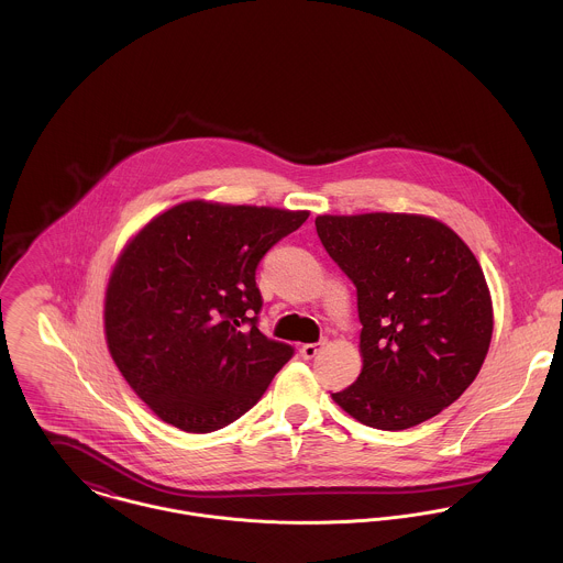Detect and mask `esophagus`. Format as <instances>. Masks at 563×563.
Listing matches in <instances>:
<instances>
[{
  "label": "esophagus",
  "instance_id": "1",
  "mask_svg": "<svg viewBox=\"0 0 563 563\" xmlns=\"http://www.w3.org/2000/svg\"><path fill=\"white\" fill-rule=\"evenodd\" d=\"M322 346H324V342H312V344H303V346H301V355H303L306 360H312V357H317V355L321 353Z\"/></svg>",
  "mask_w": 563,
  "mask_h": 563
}]
</instances>
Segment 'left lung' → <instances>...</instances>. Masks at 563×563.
<instances>
[{
    "label": "left lung",
    "mask_w": 563,
    "mask_h": 563,
    "mask_svg": "<svg viewBox=\"0 0 563 563\" xmlns=\"http://www.w3.org/2000/svg\"><path fill=\"white\" fill-rule=\"evenodd\" d=\"M331 260L357 288L362 373L333 393L355 420L401 431L457 401L489 349L494 317L468 244L422 214L317 217Z\"/></svg>",
    "instance_id": "8db88e82"
}]
</instances>
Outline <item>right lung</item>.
<instances>
[{"instance_id": "add662e5", "label": "right lung", "mask_w": 563, "mask_h": 563, "mask_svg": "<svg viewBox=\"0 0 563 563\" xmlns=\"http://www.w3.org/2000/svg\"><path fill=\"white\" fill-rule=\"evenodd\" d=\"M310 212L184 201L121 251L106 288L110 355L164 422L210 433L262 399L292 357L257 329L264 253Z\"/></svg>"}]
</instances>
